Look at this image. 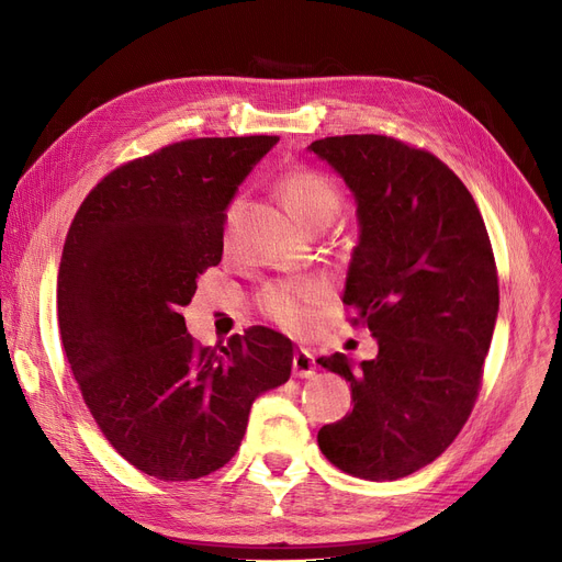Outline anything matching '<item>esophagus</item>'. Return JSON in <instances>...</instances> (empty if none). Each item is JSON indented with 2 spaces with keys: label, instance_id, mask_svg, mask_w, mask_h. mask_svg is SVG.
<instances>
[{
  "label": "esophagus",
  "instance_id": "obj_1",
  "mask_svg": "<svg viewBox=\"0 0 562 562\" xmlns=\"http://www.w3.org/2000/svg\"><path fill=\"white\" fill-rule=\"evenodd\" d=\"M292 372H295V378L308 380L315 375V359L308 350H297L295 357H292Z\"/></svg>",
  "mask_w": 562,
  "mask_h": 562
}]
</instances>
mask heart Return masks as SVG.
I'll return each instance as SVG.
<instances>
[{
    "mask_svg": "<svg viewBox=\"0 0 562 562\" xmlns=\"http://www.w3.org/2000/svg\"><path fill=\"white\" fill-rule=\"evenodd\" d=\"M277 190L285 203V207L308 233L327 228L336 212L340 207L338 187L331 178L319 173L315 169H295L288 171ZM237 212V203L228 207L226 222L231 224ZM325 297V288L315 281H300V283H277L262 290L258 300L260 311L272 317L285 329H302L308 323L311 308Z\"/></svg>",
    "mask_w": 562,
    "mask_h": 562,
    "instance_id": "heart-1",
    "label": "heart"
}]
</instances>
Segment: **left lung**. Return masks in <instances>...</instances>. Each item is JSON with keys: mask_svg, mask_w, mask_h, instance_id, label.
Listing matches in <instances>:
<instances>
[{"mask_svg": "<svg viewBox=\"0 0 562 562\" xmlns=\"http://www.w3.org/2000/svg\"><path fill=\"white\" fill-rule=\"evenodd\" d=\"M357 201L359 245L342 304L378 338L355 368L319 357L352 389V412L317 432L323 456L366 480H397L452 443L477 397L498 315V277L480 210L432 153L382 135L308 146Z\"/></svg>", "mask_w": 562, "mask_h": 562, "instance_id": "8db88e82", "label": "left lung"}]
</instances>
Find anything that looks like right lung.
Segmentation results:
<instances>
[{
  "label": "right lung",
  "mask_w": 562,
  "mask_h": 562,
  "mask_svg": "<svg viewBox=\"0 0 562 562\" xmlns=\"http://www.w3.org/2000/svg\"><path fill=\"white\" fill-rule=\"evenodd\" d=\"M279 137H205L104 176L70 224L57 283L61 342L102 435L157 480L222 469L254 400L288 382L292 342L254 327L222 350L187 334L182 306L224 251L226 207Z\"/></svg>",
  "instance_id": "1"
}]
</instances>
